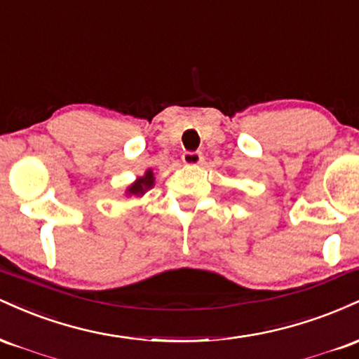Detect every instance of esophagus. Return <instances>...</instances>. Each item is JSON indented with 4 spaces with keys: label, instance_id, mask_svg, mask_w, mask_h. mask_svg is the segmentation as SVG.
Wrapping results in <instances>:
<instances>
[{
    "label": "esophagus",
    "instance_id": "obj_1",
    "mask_svg": "<svg viewBox=\"0 0 359 359\" xmlns=\"http://www.w3.org/2000/svg\"><path fill=\"white\" fill-rule=\"evenodd\" d=\"M182 162L187 167H197L203 163V155L199 151H185L182 155Z\"/></svg>",
    "mask_w": 359,
    "mask_h": 359
}]
</instances>
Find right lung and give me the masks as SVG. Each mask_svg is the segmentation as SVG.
I'll return each instance as SVG.
<instances>
[{
	"instance_id": "obj_1",
	"label": "right lung",
	"mask_w": 359,
	"mask_h": 359,
	"mask_svg": "<svg viewBox=\"0 0 359 359\" xmlns=\"http://www.w3.org/2000/svg\"><path fill=\"white\" fill-rule=\"evenodd\" d=\"M154 185H155L154 170H151V168H147L145 174H143L142 177H138L133 184L128 185L125 194H126V197H131V196L142 197V196H145V194L150 191Z\"/></svg>"
}]
</instances>
